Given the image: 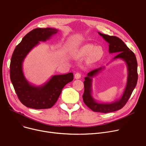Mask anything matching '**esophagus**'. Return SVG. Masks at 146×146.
<instances>
[{"label": "esophagus", "mask_w": 146, "mask_h": 146, "mask_svg": "<svg viewBox=\"0 0 146 146\" xmlns=\"http://www.w3.org/2000/svg\"><path fill=\"white\" fill-rule=\"evenodd\" d=\"M81 77V74L80 73H76L74 75V78L76 79H79Z\"/></svg>", "instance_id": "esophagus-1"}]
</instances>
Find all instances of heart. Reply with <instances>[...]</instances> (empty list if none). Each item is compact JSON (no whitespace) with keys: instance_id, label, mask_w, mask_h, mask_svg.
I'll use <instances>...</instances> for the list:
<instances>
[{"instance_id":"b5f03b06","label":"heart","mask_w":146,"mask_h":146,"mask_svg":"<svg viewBox=\"0 0 146 146\" xmlns=\"http://www.w3.org/2000/svg\"><path fill=\"white\" fill-rule=\"evenodd\" d=\"M103 54L104 50L101 46H95L93 44L87 43L82 46L76 52L74 57L79 59H82L87 57V63L92 64L99 61L103 57Z\"/></svg>"}]
</instances>
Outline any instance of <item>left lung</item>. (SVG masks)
Here are the masks:
<instances>
[{"instance_id":"left-lung-1","label":"left lung","mask_w":146,"mask_h":146,"mask_svg":"<svg viewBox=\"0 0 146 146\" xmlns=\"http://www.w3.org/2000/svg\"><path fill=\"white\" fill-rule=\"evenodd\" d=\"M98 33L108 42L109 45V52L110 53H118L113 60L122 59L127 64V84L121 98L111 103H98L92 96V80L93 77L99 74L104 67H99L88 73L84 78V92L83 94V99L84 104L94 112L110 113L119 110L123 108L127 102L131 93L137 84L138 79L137 62L134 53L125 45L119 37L109 36L98 32Z\"/></svg>"}]
</instances>
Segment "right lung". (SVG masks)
Wrapping results in <instances>:
<instances>
[{"label": "right lung", "instance_id": "right-lung-1", "mask_svg": "<svg viewBox=\"0 0 146 146\" xmlns=\"http://www.w3.org/2000/svg\"><path fill=\"white\" fill-rule=\"evenodd\" d=\"M54 28L35 29L22 38L15 48L10 64V76L15 90L21 102L29 108L49 109L56 103L66 84L73 80V74L54 75L44 84L35 86L24 76L23 62L33 48L45 42L57 33Z\"/></svg>", "mask_w": 146, "mask_h": 146}]
</instances>
